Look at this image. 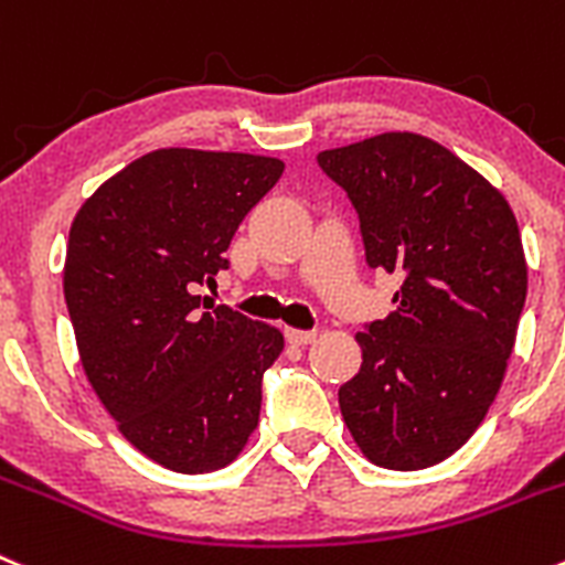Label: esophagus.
Listing matches in <instances>:
<instances>
[{
    "label": "esophagus",
    "mask_w": 565,
    "mask_h": 565,
    "mask_svg": "<svg viewBox=\"0 0 565 565\" xmlns=\"http://www.w3.org/2000/svg\"><path fill=\"white\" fill-rule=\"evenodd\" d=\"M284 334H287V342H292V345H309V342H315V337H318V331L287 329V331H284Z\"/></svg>",
    "instance_id": "esophagus-1"
}]
</instances>
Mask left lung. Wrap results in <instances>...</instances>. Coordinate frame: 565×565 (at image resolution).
Returning <instances> with one entry per match:
<instances>
[{
    "label": "left lung",
    "instance_id": "left-lung-1",
    "mask_svg": "<svg viewBox=\"0 0 565 565\" xmlns=\"http://www.w3.org/2000/svg\"><path fill=\"white\" fill-rule=\"evenodd\" d=\"M318 163L360 214L367 265L402 278L395 312L356 334L342 418L376 466L429 468L502 387L526 300L519 223L499 189L426 136H373Z\"/></svg>",
    "mask_w": 565,
    "mask_h": 565
}]
</instances>
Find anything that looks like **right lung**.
Segmentation results:
<instances>
[{
	"instance_id": "1",
	"label": "right lung",
	"mask_w": 565,
	"mask_h": 565,
	"mask_svg": "<svg viewBox=\"0 0 565 565\" xmlns=\"http://www.w3.org/2000/svg\"><path fill=\"white\" fill-rule=\"evenodd\" d=\"M281 172L278 158L247 152L152 150L108 178L68 231L63 295L83 371L119 431L170 471L228 466L258 424L281 331L194 289L228 267L236 228Z\"/></svg>"
}]
</instances>
